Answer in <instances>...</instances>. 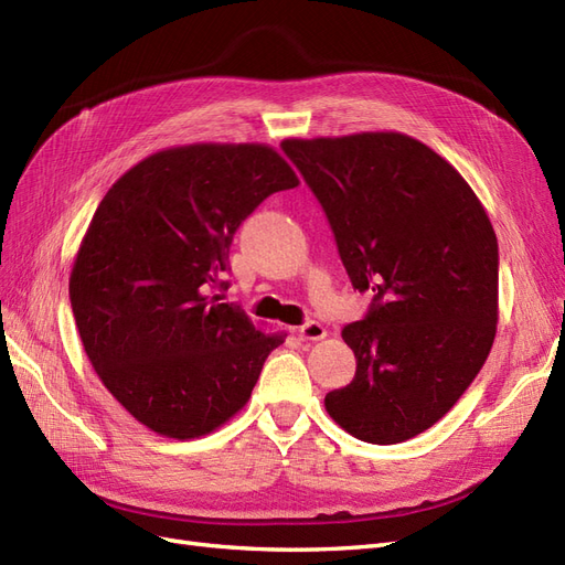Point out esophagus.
<instances>
[{
	"label": "esophagus",
	"instance_id": "34e87169",
	"mask_svg": "<svg viewBox=\"0 0 565 565\" xmlns=\"http://www.w3.org/2000/svg\"><path fill=\"white\" fill-rule=\"evenodd\" d=\"M292 332H295L301 341H320V339H324V334H328V330H324L322 324L316 322V320H309V322L299 324V328H295Z\"/></svg>",
	"mask_w": 565,
	"mask_h": 565
}]
</instances>
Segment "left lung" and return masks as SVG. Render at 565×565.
<instances>
[{
	"mask_svg": "<svg viewBox=\"0 0 565 565\" xmlns=\"http://www.w3.org/2000/svg\"><path fill=\"white\" fill-rule=\"evenodd\" d=\"M322 204L370 313L341 330L355 377L324 396L351 436L377 446L434 426L483 367L498 332V237L471 185L398 131L285 139Z\"/></svg>",
	"mask_w": 565,
	"mask_h": 565,
	"instance_id": "obj_1",
	"label": "left lung"
}]
</instances>
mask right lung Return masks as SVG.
<instances>
[{"mask_svg":"<svg viewBox=\"0 0 565 565\" xmlns=\"http://www.w3.org/2000/svg\"><path fill=\"white\" fill-rule=\"evenodd\" d=\"M295 169L264 143L152 152L119 177L82 237L71 303L98 380L167 438H198L243 409L285 334L224 303L237 226Z\"/></svg>","mask_w":565,"mask_h":565,"instance_id":"add662e5","label":"right lung"}]
</instances>
